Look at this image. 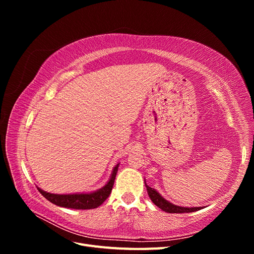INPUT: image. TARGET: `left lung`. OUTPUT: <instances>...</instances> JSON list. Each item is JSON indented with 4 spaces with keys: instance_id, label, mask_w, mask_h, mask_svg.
<instances>
[{
    "instance_id": "1",
    "label": "left lung",
    "mask_w": 254,
    "mask_h": 254,
    "mask_svg": "<svg viewBox=\"0 0 254 254\" xmlns=\"http://www.w3.org/2000/svg\"><path fill=\"white\" fill-rule=\"evenodd\" d=\"M144 182H145V180H144ZM145 187H146V190H147V193H148L149 198L151 199V201L155 203L158 207H160L161 210L166 212V213H190V212H195V211L202 209L201 206L186 207V206L176 205L168 200H166V199L161 196L155 189L148 187L147 184H146V182H145Z\"/></svg>"
}]
</instances>
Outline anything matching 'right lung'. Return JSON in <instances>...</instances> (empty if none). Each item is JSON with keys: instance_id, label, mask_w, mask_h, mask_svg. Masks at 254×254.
I'll list each match as a JSON object with an SVG mask.
<instances>
[{"instance_id": "obj_1", "label": "right lung", "mask_w": 254, "mask_h": 254, "mask_svg": "<svg viewBox=\"0 0 254 254\" xmlns=\"http://www.w3.org/2000/svg\"><path fill=\"white\" fill-rule=\"evenodd\" d=\"M118 163L113 167L110 178L105 186L96 190L90 191V193H74V194H52L48 193L40 188H38L42 196L48 199L52 203L58 206L67 207V209L75 210H91L95 209L101 205L107 198L111 194V190L114 184L115 176H117L119 170Z\"/></svg>"}]
</instances>
